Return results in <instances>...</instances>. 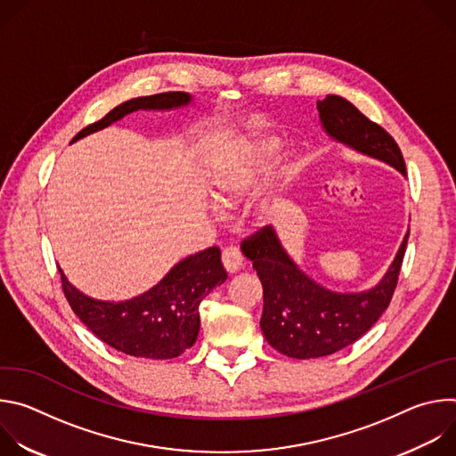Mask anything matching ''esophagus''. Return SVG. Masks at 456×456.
I'll return each instance as SVG.
<instances>
[{
  "instance_id": "1",
  "label": "esophagus",
  "mask_w": 456,
  "mask_h": 456,
  "mask_svg": "<svg viewBox=\"0 0 456 456\" xmlns=\"http://www.w3.org/2000/svg\"><path fill=\"white\" fill-rule=\"evenodd\" d=\"M222 264L229 274L238 273L243 267V254L238 247H225L222 252Z\"/></svg>"
}]
</instances>
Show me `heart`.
I'll list each match as a JSON object with an SVG mask.
<instances>
[{"mask_svg":"<svg viewBox=\"0 0 456 456\" xmlns=\"http://www.w3.org/2000/svg\"><path fill=\"white\" fill-rule=\"evenodd\" d=\"M274 151H276V142H269V141L257 142L256 146H252L254 171L232 166L231 162H225L220 167H216L211 178V189H213L215 199L224 204H232L240 197H243V194L250 189L254 175L267 169V162L273 159Z\"/></svg>","mask_w":456,"mask_h":456,"instance_id":"heart-1","label":"heart"}]
</instances>
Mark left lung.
Segmentation results:
<instances>
[{
    "instance_id": "obj_1",
    "label": "left lung",
    "mask_w": 456,
    "mask_h": 456,
    "mask_svg": "<svg viewBox=\"0 0 456 456\" xmlns=\"http://www.w3.org/2000/svg\"><path fill=\"white\" fill-rule=\"evenodd\" d=\"M319 118L332 139L355 151L382 160L406 175L401 148L384 127L362 115L350 101L327 95L317 101ZM410 232L384 278L370 290L339 294L310 280L285 252L271 225L241 241L264 285V314L259 327L280 354L294 359L324 357L364 336L395 292Z\"/></svg>"
}]
</instances>
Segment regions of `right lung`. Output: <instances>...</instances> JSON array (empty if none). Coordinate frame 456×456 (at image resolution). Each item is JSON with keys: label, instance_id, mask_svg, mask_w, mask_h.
<instances>
[{"label": "right lung", "instance_id": "right-lung-1", "mask_svg": "<svg viewBox=\"0 0 456 456\" xmlns=\"http://www.w3.org/2000/svg\"><path fill=\"white\" fill-rule=\"evenodd\" d=\"M191 102L185 92H166L126 101L101 120L86 126L72 142L99 132L137 110H173ZM61 273L62 292L76 315L111 348L146 359H173L199 338L202 299L227 280L220 248L209 247L176 264L160 283L127 301H99L85 296Z\"/></svg>", "mask_w": 456, "mask_h": 456}]
</instances>
